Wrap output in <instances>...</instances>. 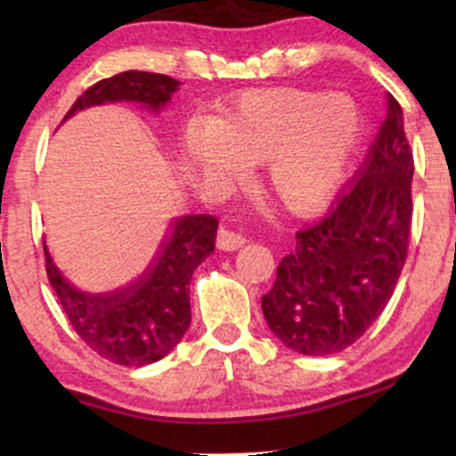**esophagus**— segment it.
Here are the masks:
<instances>
[{
	"label": "esophagus",
	"mask_w": 456,
	"mask_h": 456,
	"mask_svg": "<svg viewBox=\"0 0 456 456\" xmlns=\"http://www.w3.org/2000/svg\"><path fill=\"white\" fill-rule=\"evenodd\" d=\"M216 242H218V248H221V250H238V248H242V246L248 242V240H246V235L233 232V229L223 227L221 232H218Z\"/></svg>",
	"instance_id": "1"
}]
</instances>
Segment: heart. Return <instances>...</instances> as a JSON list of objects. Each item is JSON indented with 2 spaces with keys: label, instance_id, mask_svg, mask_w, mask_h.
Returning a JSON list of instances; mask_svg holds the SVG:
<instances>
[{
  "label": "heart",
  "instance_id": "1",
  "mask_svg": "<svg viewBox=\"0 0 456 456\" xmlns=\"http://www.w3.org/2000/svg\"><path fill=\"white\" fill-rule=\"evenodd\" d=\"M360 133V111L345 94L255 90L212 126L191 124L182 151L208 184H235L259 165V182L282 210L308 216L341 191Z\"/></svg>",
  "mask_w": 456,
  "mask_h": 456
}]
</instances>
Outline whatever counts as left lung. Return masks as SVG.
I'll return each mask as SVG.
<instances>
[{"instance_id": "1", "label": "left lung", "mask_w": 456, "mask_h": 456, "mask_svg": "<svg viewBox=\"0 0 456 456\" xmlns=\"http://www.w3.org/2000/svg\"><path fill=\"white\" fill-rule=\"evenodd\" d=\"M413 159L403 109L386 94V119L354 184L305 232L276 268L261 311L276 338L305 355L358 341L388 305L407 257Z\"/></svg>"}]
</instances>
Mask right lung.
<instances>
[{
    "mask_svg": "<svg viewBox=\"0 0 456 456\" xmlns=\"http://www.w3.org/2000/svg\"><path fill=\"white\" fill-rule=\"evenodd\" d=\"M182 83L159 72L126 70L102 78L77 98L66 119L83 109L130 102L160 113ZM61 122V124H64ZM218 221L210 214L171 218L159 250L134 281L113 291H86L68 281L45 242L49 282L78 337L102 358L122 366L159 362L191 326L192 272L216 246Z\"/></svg>",
    "mask_w": 456,
    "mask_h": 456,
    "instance_id": "add662e5",
    "label": "right lung"
}]
</instances>
